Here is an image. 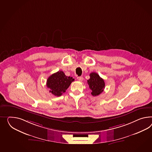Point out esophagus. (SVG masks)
I'll return each mask as SVG.
<instances>
[{"label": "esophagus", "instance_id": "obj_1", "mask_svg": "<svg viewBox=\"0 0 152 152\" xmlns=\"http://www.w3.org/2000/svg\"><path fill=\"white\" fill-rule=\"evenodd\" d=\"M77 79H78L79 81L82 82V81L83 80V78L82 77H77Z\"/></svg>", "mask_w": 152, "mask_h": 152}]
</instances>
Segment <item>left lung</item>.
Here are the masks:
<instances>
[{
  "label": "left lung",
  "mask_w": 152,
  "mask_h": 152,
  "mask_svg": "<svg viewBox=\"0 0 152 152\" xmlns=\"http://www.w3.org/2000/svg\"><path fill=\"white\" fill-rule=\"evenodd\" d=\"M87 83H88L89 88L91 90V94L94 96L100 94L105 88V82L104 79L95 72L90 74V79L88 80Z\"/></svg>",
  "instance_id": "1"
}]
</instances>
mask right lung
<instances>
[{
    "label": "right lung",
    "mask_w": 152,
    "mask_h": 152,
    "mask_svg": "<svg viewBox=\"0 0 152 152\" xmlns=\"http://www.w3.org/2000/svg\"><path fill=\"white\" fill-rule=\"evenodd\" d=\"M74 79L67 77L62 71L52 74L47 79L46 86L50 89V92L56 96H60L66 92Z\"/></svg>",
    "instance_id": "1"
}]
</instances>
